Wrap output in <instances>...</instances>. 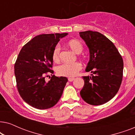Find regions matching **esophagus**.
Wrapping results in <instances>:
<instances>
[{
  "label": "esophagus",
  "instance_id": "34e87169",
  "mask_svg": "<svg viewBox=\"0 0 135 135\" xmlns=\"http://www.w3.org/2000/svg\"><path fill=\"white\" fill-rule=\"evenodd\" d=\"M74 80V78H71V77L68 78V80H69V82H73Z\"/></svg>",
  "mask_w": 135,
  "mask_h": 135
}]
</instances>
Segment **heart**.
Returning <instances> with one entry per match:
<instances>
[{
    "instance_id": "1",
    "label": "heart",
    "mask_w": 135,
    "mask_h": 135,
    "mask_svg": "<svg viewBox=\"0 0 135 135\" xmlns=\"http://www.w3.org/2000/svg\"><path fill=\"white\" fill-rule=\"evenodd\" d=\"M66 45L77 54L82 52L84 48L82 42L75 38L68 40L66 43ZM52 59L53 61L55 62H58L60 60V47L59 45H56L53 49ZM82 68V64L79 62H73L71 64H62L57 68L56 72L58 74L61 76L72 77L77 75Z\"/></svg>"
}]
</instances>
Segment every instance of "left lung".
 Wrapping results in <instances>:
<instances>
[{"label":"left lung","mask_w":135,"mask_h":135,"mask_svg":"<svg viewBox=\"0 0 135 135\" xmlns=\"http://www.w3.org/2000/svg\"><path fill=\"white\" fill-rule=\"evenodd\" d=\"M90 51V61L85 71L91 76H83L84 87L80 92L88 104H104L119 91L123 77V61L117 48L110 40L97 31L80 32Z\"/></svg>","instance_id":"obj_1"}]
</instances>
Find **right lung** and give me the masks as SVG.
<instances>
[{
  "label": "right lung",
  "instance_id": "1",
  "mask_svg": "<svg viewBox=\"0 0 135 135\" xmlns=\"http://www.w3.org/2000/svg\"><path fill=\"white\" fill-rule=\"evenodd\" d=\"M62 34H40L26 44L15 63V75L20 95L27 104L38 109L54 106L60 100L68 82L53 74L52 52ZM51 74L49 82L45 78Z\"/></svg>",
  "mask_w": 135,
  "mask_h": 135
}]
</instances>
